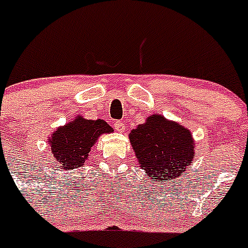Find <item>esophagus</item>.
<instances>
[{"instance_id": "1", "label": "esophagus", "mask_w": 248, "mask_h": 248, "mask_svg": "<svg viewBox=\"0 0 248 248\" xmlns=\"http://www.w3.org/2000/svg\"><path fill=\"white\" fill-rule=\"evenodd\" d=\"M114 128H115L117 131H119V133H123V131L125 130V124L123 122H120V120H115V122H114Z\"/></svg>"}]
</instances>
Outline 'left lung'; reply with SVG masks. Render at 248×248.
I'll use <instances>...</instances> for the list:
<instances>
[{
    "label": "left lung",
    "instance_id": "obj_1",
    "mask_svg": "<svg viewBox=\"0 0 248 248\" xmlns=\"http://www.w3.org/2000/svg\"><path fill=\"white\" fill-rule=\"evenodd\" d=\"M129 139L140 168L154 181L180 176L195 157L191 131L159 114L133 129Z\"/></svg>",
    "mask_w": 248,
    "mask_h": 248
}]
</instances>
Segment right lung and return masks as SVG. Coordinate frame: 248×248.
<instances>
[{
    "label": "right lung",
    "mask_w": 248,
    "mask_h": 248,
    "mask_svg": "<svg viewBox=\"0 0 248 248\" xmlns=\"http://www.w3.org/2000/svg\"><path fill=\"white\" fill-rule=\"evenodd\" d=\"M105 133H113V128L104 120L77 117L50 135V151L63 170L79 168L88 159L89 151L98 138Z\"/></svg>",
    "instance_id": "1"
}]
</instances>
